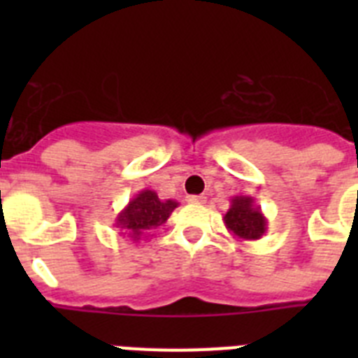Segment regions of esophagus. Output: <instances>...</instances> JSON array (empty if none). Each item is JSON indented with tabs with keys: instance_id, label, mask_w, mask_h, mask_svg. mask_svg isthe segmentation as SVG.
Instances as JSON below:
<instances>
[{
	"instance_id": "esophagus-1",
	"label": "esophagus",
	"mask_w": 358,
	"mask_h": 358,
	"mask_svg": "<svg viewBox=\"0 0 358 358\" xmlns=\"http://www.w3.org/2000/svg\"><path fill=\"white\" fill-rule=\"evenodd\" d=\"M186 201L192 202V204H206V197L204 195H189V197H186Z\"/></svg>"
}]
</instances>
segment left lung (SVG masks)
I'll return each instance as SVG.
<instances>
[{"label": "left lung", "instance_id": "8db88e82", "mask_svg": "<svg viewBox=\"0 0 358 358\" xmlns=\"http://www.w3.org/2000/svg\"><path fill=\"white\" fill-rule=\"evenodd\" d=\"M227 231L240 240H260L267 231V218L262 208L249 195H235L224 215Z\"/></svg>", "mask_w": 358, "mask_h": 358}]
</instances>
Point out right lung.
Segmentation results:
<instances>
[{
	"label": "right lung",
	"mask_w": 358,
	"mask_h": 358,
	"mask_svg": "<svg viewBox=\"0 0 358 358\" xmlns=\"http://www.w3.org/2000/svg\"><path fill=\"white\" fill-rule=\"evenodd\" d=\"M179 206V202L173 199L161 201L154 189H141L140 194L129 201V204L118 213L115 226L122 235H127L134 242L147 235V231L163 226L172 211Z\"/></svg>",
	"instance_id": "1"
}]
</instances>
